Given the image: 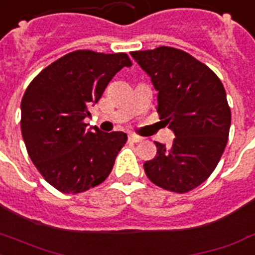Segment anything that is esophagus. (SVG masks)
<instances>
[{"label": "esophagus", "mask_w": 255, "mask_h": 255, "mask_svg": "<svg viewBox=\"0 0 255 255\" xmlns=\"http://www.w3.org/2000/svg\"><path fill=\"white\" fill-rule=\"evenodd\" d=\"M128 141H129V142H138V141H141V137H138V136H134V134H129V136H128Z\"/></svg>", "instance_id": "obj_1"}]
</instances>
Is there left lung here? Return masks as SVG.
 Returning a JSON list of instances; mask_svg holds the SVG:
<instances>
[{"instance_id":"8db88e82","label":"left lung","mask_w":255,"mask_h":255,"mask_svg":"<svg viewBox=\"0 0 255 255\" xmlns=\"http://www.w3.org/2000/svg\"><path fill=\"white\" fill-rule=\"evenodd\" d=\"M158 95L157 113L175 138L154 142L157 156L144 163L146 177L169 191L185 194L212 174L228 142L231 109L220 78L185 51L158 47L131 52Z\"/></svg>"}]
</instances>
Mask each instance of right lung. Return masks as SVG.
Segmentation results:
<instances>
[{"label": "right lung", "mask_w": 255, "mask_h": 255, "mask_svg": "<svg viewBox=\"0 0 255 255\" xmlns=\"http://www.w3.org/2000/svg\"><path fill=\"white\" fill-rule=\"evenodd\" d=\"M132 63L127 53L80 49L31 81L20 103V129L31 161L49 185L78 194L102 183L127 141L124 132L86 129L89 106Z\"/></svg>", "instance_id": "right-lung-1"}]
</instances>
